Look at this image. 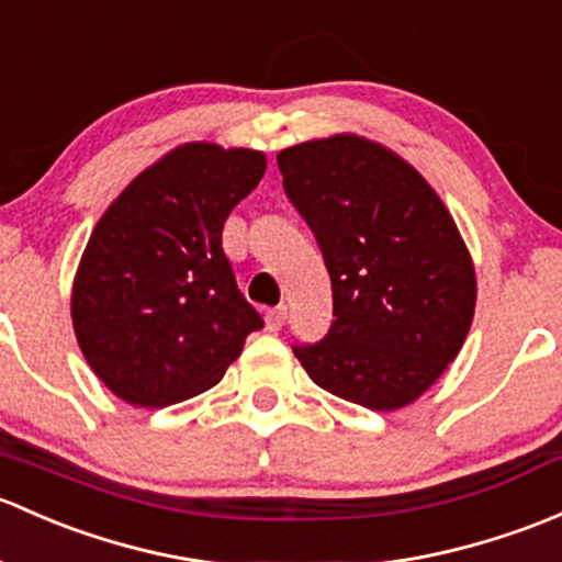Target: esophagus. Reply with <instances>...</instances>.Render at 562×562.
<instances>
[{"instance_id":"obj_1","label":"esophagus","mask_w":562,"mask_h":562,"mask_svg":"<svg viewBox=\"0 0 562 562\" xmlns=\"http://www.w3.org/2000/svg\"><path fill=\"white\" fill-rule=\"evenodd\" d=\"M288 321V306L280 304V306H271L269 312H266V326H269V330H280L282 326H285Z\"/></svg>"}]
</instances>
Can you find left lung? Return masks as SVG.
<instances>
[{"label":"left lung","instance_id":"left-lung-1","mask_svg":"<svg viewBox=\"0 0 562 562\" xmlns=\"http://www.w3.org/2000/svg\"><path fill=\"white\" fill-rule=\"evenodd\" d=\"M277 167L334 291L328 334L293 352L339 398L374 412L412 404L474 317V263L452 215L415 167L352 134L288 147Z\"/></svg>","mask_w":562,"mask_h":562}]
</instances>
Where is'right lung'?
I'll return each mask as SVG.
<instances>
[{"label": "right lung", "instance_id": "1", "mask_svg": "<svg viewBox=\"0 0 562 562\" xmlns=\"http://www.w3.org/2000/svg\"><path fill=\"white\" fill-rule=\"evenodd\" d=\"M263 172L258 150L182 145L134 177L97 223L75 277L72 323L88 366L117 398H193L263 328L223 252V223Z\"/></svg>", "mask_w": 562, "mask_h": 562}]
</instances>
